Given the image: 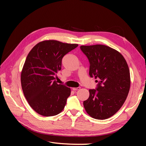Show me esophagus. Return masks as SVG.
Listing matches in <instances>:
<instances>
[{"mask_svg": "<svg viewBox=\"0 0 146 146\" xmlns=\"http://www.w3.org/2000/svg\"><path fill=\"white\" fill-rule=\"evenodd\" d=\"M80 87H78V88H73L72 90H73V91H77V90H80Z\"/></svg>", "mask_w": 146, "mask_h": 146, "instance_id": "34e87169", "label": "esophagus"}]
</instances>
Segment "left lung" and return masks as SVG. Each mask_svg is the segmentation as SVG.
<instances>
[{
  "mask_svg": "<svg viewBox=\"0 0 146 146\" xmlns=\"http://www.w3.org/2000/svg\"><path fill=\"white\" fill-rule=\"evenodd\" d=\"M80 49L89 60L90 76L98 80L97 88L89 90L84 107L91 117L107 119L120 110L129 93L127 64L118 51L107 46H81Z\"/></svg>",
  "mask_w": 146,
  "mask_h": 146,
  "instance_id": "left-lung-1",
  "label": "left lung"
}]
</instances>
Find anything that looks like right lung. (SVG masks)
Instances as JSON below:
<instances>
[{
	"label": "right lung",
	"instance_id": "right-lung-1",
	"mask_svg": "<svg viewBox=\"0 0 146 146\" xmlns=\"http://www.w3.org/2000/svg\"><path fill=\"white\" fill-rule=\"evenodd\" d=\"M78 44L44 40L36 44L27 56L21 73V86L27 101L34 111L51 117L63 110L70 88L58 84L55 79L64 56Z\"/></svg>",
	"mask_w": 146,
	"mask_h": 146
}]
</instances>
